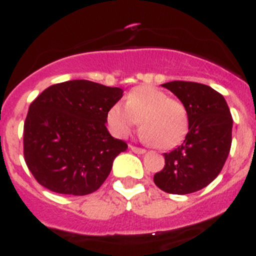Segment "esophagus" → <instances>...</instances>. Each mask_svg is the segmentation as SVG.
<instances>
[{
    "mask_svg": "<svg viewBox=\"0 0 256 256\" xmlns=\"http://www.w3.org/2000/svg\"><path fill=\"white\" fill-rule=\"evenodd\" d=\"M129 148H130L132 152H134V153H136V154L146 153V149L144 148H139V146H129Z\"/></svg>",
    "mask_w": 256,
    "mask_h": 256,
    "instance_id": "34e87169",
    "label": "esophagus"
}]
</instances>
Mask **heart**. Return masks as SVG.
<instances>
[{"mask_svg":"<svg viewBox=\"0 0 256 256\" xmlns=\"http://www.w3.org/2000/svg\"><path fill=\"white\" fill-rule=\"evenodd\" d=\"M140 120V132L159 149L179 146L189 130V116L182 100L152 86L134 87L126 97V106L116 103L107 113L113 133L126 136Z\"/></svg>","mask_w":256,"mask_h":256,"instance_id":"b5f03b06","label":"heart"}]
</instances>
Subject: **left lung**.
Instances as JSON below:
<instances>
[{
    "mask_svg": "<svg viewBox=\"0 0 256 256\" xmlns=\"http://www.w3.org/2000/svg\"><path fill=\"white\" fill-rule=\"evenodd\" d=\"M162 86L186 107L189 132L182 146L164 153V168L153 180L166 193H194L210 184L224 166L232 146V114L224 97L209 86L186 80Z\"/></svg>",
    "mask_w": 256,
    "mask_h": 256,
    "instance_id": "obj_1",
    "label": "left lung"
}]
</instances>
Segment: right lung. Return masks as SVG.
I'll return each instance as SVG.
<instances>
[{
  "instance_id": "obj_1",
  "label": "right lung",
  "mask_w": 256,
  "mask_h": 256,
  "mask_svg": "<svg viewBox=\"0 0 256 256\" xmlns=\"http://www.w3.org/2000/svg\"><path fill=\"white\" fill-rule=\"evenodd\" d=\"M123 90L86 80L44 90L31 103L24 126V156L32 176L50 192L86 196L100 189L113 160L127 150L106 127Z\"/></svg>"
}]
</instances>
